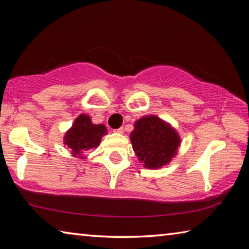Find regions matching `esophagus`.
<instances>
[{"instance_id": "34e87169", "label": "esophagus", "mask_w": 249, "mask_h": 249, "mask_svg": "<svg viewBox=\"0 0 249 249\" xmlns=\"http://www.w3.org/2000/svg\"><path fill=\"white\" fill-rule=\"evenodd\" d=\"M114 132L117 133V134H123L124 129H123V127H120V128H117V129H114Z\"/></svg>"}]
</instances>
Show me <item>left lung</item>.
<instances>
[{
  "mask_svg": "<svg viewBox=\"0 0 249 249\" xmlns=\"http://www.w3.org/2000/svg\"><path fill=\"white\" fill-rule=\"evenodd\" d=\"M130 142L140 161L149 169H157L169 163L181 142L177 130L154 115H147L135 122Z\"/></svg>",
  "mask_w": 249,
  "mask_h": 249,
  "instance_id": "1",
  "label": "left lung"
}]
</instances>
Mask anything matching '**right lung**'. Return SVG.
<instances>
[{"instance_id":"add662e5","label":"right lung","mask_w":249,"mask_h":249,"mask_svg":"<svg viewBox=\"0 0 249 249\" xmlns=\"http://www.w3.org/2000/svg\"><path fill=\"white\" fill-rule=\"evenodd\" d=\"M107 134L103 124H93L89 115L81 114L75 119L64 137V144L71 150L74 157L83 158L84 151L98 147L102 136Z\"/></svg>"}]
</instances>
